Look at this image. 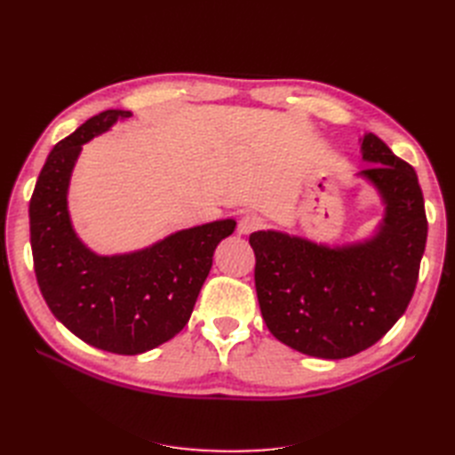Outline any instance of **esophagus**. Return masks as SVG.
Instances as JSON below:
<instances>
[{
  "label": "esophagus",
  "mask_w": 455,
  "mask_h": 455,
  "mask_svg": "<svg viewBox=\"0 0 455 455\" xmlns=\"http://www.w3.org/2000/svg\"><path fill=\"white\" fill-rule=\"evenodd\" d=\"M261 226H264V220H261L259 216L256 214H246L239 220V226H237V231L239 235H249V233L259 229Z\"/></svg>",
  "instance_id": "1"
}]
</instances>
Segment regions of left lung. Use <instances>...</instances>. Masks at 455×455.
Segmentation results:
<instances>
[{
	"label": "left lung",
	"mask_w": 455,
	"mask_h": 455,
	"mask_svg": "<svg viewBox=\"0 0 455 455\" xmlns=\"http://www.w3.org/2000/svg\"><path fill=\"white\" fill-rule=\"evenodd\" d=\"M359 172L385 216L374 237L326 246L283 231H256L254 281L261 316L284 346L319 359H346L374 346L401 319L416 291L427 216L416 171L376 134H364Z\"/></svg>",
	"instance_id": "obj_1"
}]
</instances>
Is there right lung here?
<instances>
[{"mask_svg":"<svg viewBox=\"0 0 455 455\" xmlns=\"http://www.w3.org/2000/svg\"><path fill=\"white\" fill-rule=\"evenodd\" d=\"M131 116L106 109L66 136L49 154L30 199L34 269L49 309L79 339L117 355L146 353L180 332L214 249L235 229V220H218L116 256H99L81 243L68 212L81 146Z\"/></svg>","mask_w":455,"mask_h":455,"instance_id":"1","label":"right lung"}]
</instances>
